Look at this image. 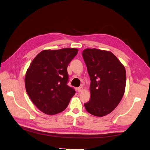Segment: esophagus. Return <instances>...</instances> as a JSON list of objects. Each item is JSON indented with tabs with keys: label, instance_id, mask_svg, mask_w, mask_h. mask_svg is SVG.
Listing matches in <instances>:
<instances>
[{
	"label": "esophagus",
	"instance_id": "obj_1",
	"mask_svg": "<svg viewBox=\"0 0 150 150\" xmlns=\"http://www.w3.org/2000/svg\"><path fill=\"white\" fill-rule=\"evenodd\" d=\"M77 90H78V92H79V93H81V92H82V90H83V88H82V86H81V87L78 88Z\"/></svg>",
	"mask_w": 150,
	"mask_h": 150
}]
</instances>
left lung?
Segmentation results:
<instances>
[{
  "instance_id": "left-lung-1",
  "label": "left lung",
  "mask_w": 150,
  "mask_h": 150,
  "mask_svg": "<svg viewBox=\"0 0 150 150\" xmlns=\"http://www.w3.org/2000/svg\"><path fill=\"white\" fill-rule=\"evenodd\" d=\"M82 57L91 80L90 99L84 106L88 113L102 117L113 111L122 99L126 87V69L110 51L87 48Z\"/></svg>"
}]
</instances>
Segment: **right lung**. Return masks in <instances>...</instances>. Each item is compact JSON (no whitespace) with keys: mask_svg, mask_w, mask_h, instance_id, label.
Returning <instances> with one entry per match:
<instances>
[{"mask_svg":"<svg viewBox=\"0 0 150 150\" xmlns=\"http://www.w3.org/2000/svg\"><path fill=\"white\" fill-rule=\"evenodd\" d=\"M77 48L44 50L35 57L25 75V87L37 108L47 115L62 112L75 94L67 84L69 62Z\"/></svg>","mask_w":150,"mask_h":150,"instance_id":"1","label":"right lung"}]
</instances>
